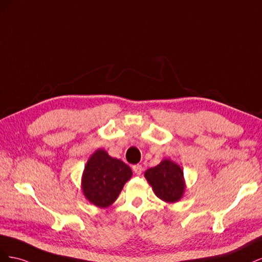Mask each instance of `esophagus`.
<instances>
[{
    "label": "esophagus",
    "instance_id": "obj_1",
    "mask_svg": "<svg viewBox=\"0 0 262 262\" xmlns=\"http://www.w3.org/2000/svg\"><path fill=\"white\" fill-rule=\"evenodd\" d=\"M133 171H134V173H136V175H141L142 173V171H143V167H142V165H134L133 166Z\"/></svg>",
    "mask_w": 262,
    "mask_h": 262
}]
</instances>
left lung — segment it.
Returning <instances> with one entry per match:
<instances>
[{"mask_svg": "<svg viewBox=\"0 0 262 262\" xmlns=\"http://www.w3.org/2000/svg\"><path fill=\"white\" fill-rule=\"evenodd\" d=\"M144 176L154 193L165 202H177L184 195L186 188L184 171L175 162L166 158L155 167L147 169Z\"/></svg>", "mask_w": 262, "mask_h": 262, "instance_id": "1", "label": "left lung"}]
</instances>
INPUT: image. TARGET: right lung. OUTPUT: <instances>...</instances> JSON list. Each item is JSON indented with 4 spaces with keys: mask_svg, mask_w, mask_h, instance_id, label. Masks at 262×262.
<instances>
[{
    "mask_svg": "<svg viewBox=\"0 0 262 262\" xmlns=\"http://www.w3.org/2000/svg\"><path fill=\"white\" fill-rule=\"evenodd\" d=\"M131 176L128 165L99 148L86 163L82 177L83 193L96 207L107 208L117 200Z\"/></svg>",
    "mask_w": 262,
    "mask_h": 262,
    "instance_id": "1",
    "label": "right lung"
}]
</instances>
